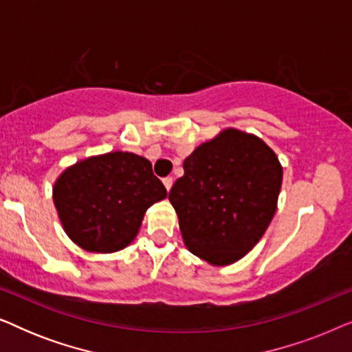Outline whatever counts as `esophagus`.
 <instances>
[{"instance_id": "34e87169", "label": "esophagus", "mask_w": 352, "mask_h": 352, "mask_svg": "<svg viewBox=\"0 0 352 352\" xmlns=\"http://www.w3.org/2000/svg\"><path fill=\"white\" fill-rule=\"evenodd\" d=\"M163 184H165L166 190L170 192V189L173 187V177H165V179H163Z\"/></svg>"}]
</instances>
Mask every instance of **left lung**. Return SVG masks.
<instances>
[{"mask_svg": "<svg viewBox=\"0 0 352 352\" xmlns=\"http://www.w3.org/2000/svg\"><path fill=\"white\" fill-rule=\"evenodd\" d=\"M283 168L261 138L226 128L184 160L170 190L184 245L211 266L252 252L277 211Z\"/></svg>", "mask_w": 352, "mask_h": 352, "instance_id": "left-lung-1", "label": "left lung"}]
</instances>
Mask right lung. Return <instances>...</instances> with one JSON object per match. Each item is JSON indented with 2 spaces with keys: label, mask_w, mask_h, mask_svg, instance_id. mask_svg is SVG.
Returning a JSON list of instances; mask_svg holds the SVG:
<instances>
[{
  "label": "right lung",
  "mask_w": 352,
  "mask_h": 352,
  "mask_svg": "<svg viewBox=\"0 0 352 352\" xmlns=\"http://www.w3.org/2000/svg\"><path fill=\"white\" fill-rule=\"evenodd\" d=\"M166 189L152 163L131 152L91 155L67 166L52 186L57 216L72 242L115 253L136 239L144 214Z\"/></svg>",
  "instance_id": "1"
}]
</instances>
